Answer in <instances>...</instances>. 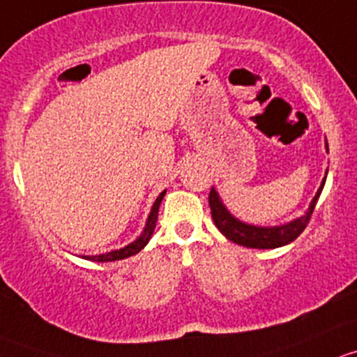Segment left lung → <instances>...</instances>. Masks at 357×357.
Wrapping results in <instances>:
<instances>
[{"mask_svg":"<svg viewBox=\"0 0 357 357\" xmlns=\"http://www.w3.org/2000/svg\"><path fill=\"white\" fill-rule=\"evenodd\" d=\"M326 153H328V142L325 141ZM328 174V170H326ZM325 178L321 180V185H319L318 192L314 194V197L311 199L310 206H307L306 213L301 215L299 218L292 220V222L284 223V225H275V227H261V225H251V223L241 222L238 218H235L232 213L227 209V206L223 204L222 197L216 192L215 187H211V192H209V208H211V216L215 225L218 227V230L225 235L229 241L235 242L238 245H245V248L252 249H275L282 248V245H287L289 242H292L294 238H297L306 229L307 222H310L311 215L314 211V206L318 203V197L321 194L323 185H325Z\"/></svg>","mask_w":357,"mask_h":357,"instance_id":"left-lung-1","label":"left lung"}]
</instances>
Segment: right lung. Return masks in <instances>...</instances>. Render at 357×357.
<instances>
[{
	"label": "right lung",
	"instance_id": "1",
	"mask_svg": "<svg viewBox=\"0 0 357 357\" xmlns=\"http://www.w3.org/2000/svg\"><path fill=\"white\" fill-rule=\"evenodd\" d=\"M165 194H167V190H163V192H161L160 196L156 197V201H154V204L151 208V211H149L148 222H146L144 230H142L141 235H139L135 241H132L130 244H127L122 249H115V251L102 252V255H96V256H82V258L89 259V261H98V263H108V261H119V259L130 258V256L137 255L141 249L146 248V244H148L149 238H151L154 229H156L158 211H160V204H161V201H163Z\"/></svg>",
	"mask_w": 357,
	"mask_h": 357
}]
</instances>
